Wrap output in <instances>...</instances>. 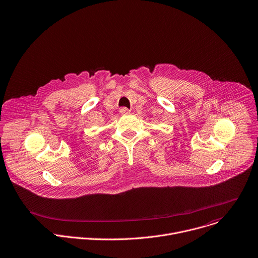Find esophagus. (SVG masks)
Segmentation results:
<instances>
[{
	"instance_id": "obj_1",
	"label": "esophagus",
	"mask_w": 258,
	"mask_h": 258,
	"mask_svg": "<svg viewBox=\"0 0 258 258\" xmlns=\"http://www.w3.org/2000/svg\"><path fill=\"white\" fill-rule=\"evenodd\" d=\"M119 111H120L121 114H130V113H131V110L127 109L126 107H121V108L119 109Z\"/></svg>"
}]
</instances>
